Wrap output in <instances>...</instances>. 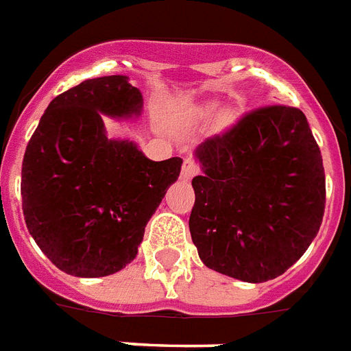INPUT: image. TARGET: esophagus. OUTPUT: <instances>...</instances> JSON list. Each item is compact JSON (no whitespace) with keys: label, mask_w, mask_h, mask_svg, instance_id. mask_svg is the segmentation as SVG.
I'll return each instance as SVG.
<instances>
[{"label":"esophagus","mask_w":351,"mask_h":351,"mask_svg":"<svg viewBox=\"0 0 351 351\" xmlns=\"http://www.w3.org/2000/svg\"><path fill=\"white\" fill-rule=\"evenodd\" d=\"M195 175H197V165H195V163H193V161H190V160L184 161L182 171H180V178L188 182V180H191V178H193Z\"/></svg>","instance_id":"1"}]
</instances>
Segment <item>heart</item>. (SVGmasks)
<instances>
[{"label":"heart","instance_id":"heart-1","mask_svg":"<svg viewBox=\"0 0 351 351\" xmlns=\"http://www.w3.org/2000/svg\"><path fill=\"white\" fill-rule=\"evenodd\" d=\"M220 110V103L218 101H206L203 105H199L197 110H195V114L199 118H213L216 112ZM241 120V110L235 107H229L223 108L220 114L216 116V131L218 133H226L231 128H235L237 123Z\"/></svg>","mask_w":351,"mask_h":351}]
</instances>
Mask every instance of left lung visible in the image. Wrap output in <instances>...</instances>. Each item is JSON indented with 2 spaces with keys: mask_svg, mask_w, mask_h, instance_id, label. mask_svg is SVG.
<instances>
[{
  "mask_svg": "<svg viewBox=\"0 0 351 351\" xmlns=\"http://www.w3.org/2000/svg\"><path fill=\"white\" fill-rule=\"evenodd\" d=\"M195 160L190 233L201 261L252 284L284 274L324 220V161L306 116L284 105L252 110L201 143Z\"/></svg>",
  "mask_w": 351,
  "mask_h": 351,
  "instance_id": "obj_1",
  "label": "left lung"
}]
</instances>
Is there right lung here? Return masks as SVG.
<instances>
[{
    "mask_svg": "<svg viewBox=\"0 0 351 351\" xmlns=\"http://www.w3.org/2000/svg\"><path fill=\"white\" fill-rule=\"evenodd\" d=\"M125 75L80 82L50 101L22 161L27 231L60 271L99 278L137 258L145 228L182 160L152 161L133 141L108 138L103 116L141 114Z\"/></svg>",
    "mask_w": 351,
    "mask_h": 351,
    "instance_id": "obj_1",
    "label": "right lung"
}]
</instances>
